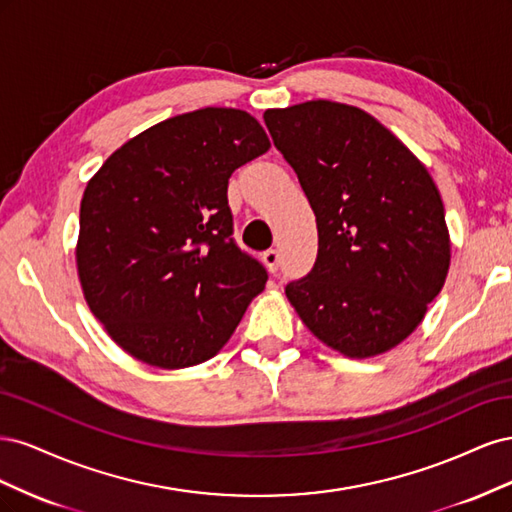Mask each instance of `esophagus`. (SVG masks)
<instances>
[{"label": "esophagus", "instance_id": "1", "mask_svg": "<svg viewBox=\"0 0 512 512\" xmlns=\"http://www.w3.org/2000/svg\"><path fill=\"white\" fill-rule=\"evenodd\" d=\"M262 260H265V265L271 273L277 271V267H280V252L277 250H267L265 254H262Z\"/></svg>", "mask_w": 512, "mask_h": 512}]
</instances>
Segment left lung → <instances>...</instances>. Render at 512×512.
<instances>
[{
	"label": "left lung",
	"instance_id": "obj_1",
	"mask_svg": "<svg viewBox=\"0 0 512 512\" xmlns=\"http://www.w3.org/2000/svg\"><path fill=\"white\" fill-rule=\"evenodd\" d=\"M262 117L318 228L316 265L286 286L290 305L348 359L393 350L423 322L451 267L436 181L359 106L309 100Z\"/></svg>",
	"mask_w": 512,
	"mask_h": 512
}]
</instances>
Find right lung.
Wrapping results in <instances>:
<instances>
[{
  "mask_svg": "<svg viewBox=\"0 0 512 512\" xmlns=\"http://www.w3.org/2000/svg\"><path fill=\"white\" fill-rule=\"evenodd\" d=\"M269 147L250 113L207 106L132 136L87 181L76 271L123 352L183 369L226 346L267 284L230 239L228 179Z\"/></svg>",
  "mask_w": 512,
  "mask_h": 512,
  "instance_id": "add662e5",
  "label": "right lung"
}]
</instances>
